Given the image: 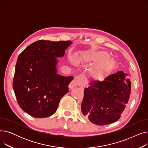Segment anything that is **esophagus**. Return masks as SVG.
Listing matches in <instances>:
<instances>
[{
	"label": "esophagus",
	"instance_id": "1",
	"mask_svg": "<svg viewBox=\"0 0 148 148\" xmlns=\"http://www.w3.org/2000/svg\"><path fill=\"white\" fill-rule=\"evenodd\" d=\"M75 86H79V87H84L85 86L84 79V77L83 75H80L75 77L74 79L69 85V88L70 89H73Z\"/></svg>",
	"mask_w": 148,
	"mask_h": 148
}]
</instances>
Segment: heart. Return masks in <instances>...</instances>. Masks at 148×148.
I'll return each mask as SVG.
<instances>
[{"mask_svg": "<svg viewBox=\"0 0 148 148\" xmlns=\"http://www.w3.org/2000/svg\"><path fill=\"white\" fill-rule=\"evenodd\" d=\"M69 61L74 65L78 63L74 55L69 56ZM79 61L84 64H95L90 68L89 73L93 79L97 80L102 79L113 64V60L106 51L86 52L79 58Z\"/></svg>", "mask_w": 148, "mask_h": 148, "instance_id": "1", "label": "heart"}]
</instances>
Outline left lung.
Here are the masks:
<instances>
[{
    "label": "left lung",
    "mask_w": 148,
    "mask_h": 148,
    "mask_svg": "<svg viewBox=\"0 0 148 148\" xmlns=\"http://www.w3.org/2000/svg\"><path fill=\"white\" fill-rule=\"evenodd\" d=\"M131 88L128 75L122 71L101 82H92L84 91L81 105L84 117L98 125L118 121L128 102Z\"/></svg>",
    "instance_id": "obj_1"
}]
</instances>
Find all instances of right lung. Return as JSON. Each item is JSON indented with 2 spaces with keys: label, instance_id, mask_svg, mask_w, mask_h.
<instances>
[{
  "label": "right lung",
  "instance_id": "1",
  "mask_svg": "<svg viewBox=\"0 0 148 148\" xmlns=\"http://www.w3.org/2000/svg\"><path fill=\"white\" fill-rule=\"evenodd\" d=\"M71 41L40 40L29 45L18 57L13 89L21 109L35 118L55 113L60 99L69 91L74 77L57 74V58L64 56Z\"/></svg>",
  "mask_w": 148,
  "mask_h": 148
}]
</instances>
